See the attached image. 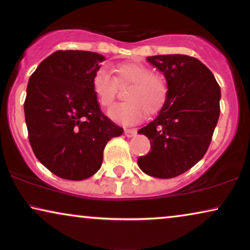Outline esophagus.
<instances>
[{
    "label": "esophagus",
    "mask_w": 250,
    "mask_h": 250,
    "mask_svg": "<svg viewBox=\"0 0 250 250\" xmlns=\"http://www.w3.org/2000/svg\"><path fill=\"white\" fill-rule=\"evenodd\" d=\"M124 133L127 138H132V136L136 135V129L135 128H127V129H125Z\"/></svg>",
    "instance_id": "obj_1"
}]
</instances>
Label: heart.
Returning <instances> with one entry per match:
<instances>
[{
	"instance_id": "1",
	"label": "heart",
	"mask_w": 250,
	"mask_h": 250,
	"mask_svg": "<svg viewBox=\"0 0 250 250\" xmlns=\"http://www.w3.org/2000/svg\"><path fill=\"white\" fill-rule=\"evenodd\" d=\"M114 77L104 68L92 77V91L102 107H110L117 94V85L131 84L125 93L127 101L109 110V116L122 124L132 125L141 122L146 114H156L167 100L168 88L160 75L152 74L149 67L138 62L118 64L112 69Z\"/></svg>"
}]
</instances>
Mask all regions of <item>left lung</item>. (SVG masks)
I'll list each match as a JSON object with an SVG mask.
<instances>
[{
    "label": "left lung",
    "instance_id": "1",
    "mask_svg": "<svg viewBox=\"0 0 250 250\" xmlns=\"http://www.w3.org/2000/svg\"><path fill=\"white\" fill-rule=\"evenodd\" d=\"M146 60L164 74L168 94L157 118L139 129L151 148L138 164L150 176L172 179L193 167L208 150L220 117L221 88L193 57L167 54Z\"/></svg>",
    "mask_w": 250,
    "mask_h": 250
}]
</instances>
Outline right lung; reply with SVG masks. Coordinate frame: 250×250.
Listing matches in <instances>:
<instances>
[{"label": "right lung", "instance_id": "obj_1", "mask_svg": "<svg viewBox=\"0 0 250 250\" xmlns=\"http://www.w3.org/2000/svg\"><path fill=\"white\" fill-rule=\"evenodd\" d=\"M104 60L90 51L59 50L29 78L23 109L36 158L64 180L87 179L100 169L108 141L122 127L101 111L92 77Z\"/></svg>", "mask_w": 250, "mask_h": 250}]
</instances>
